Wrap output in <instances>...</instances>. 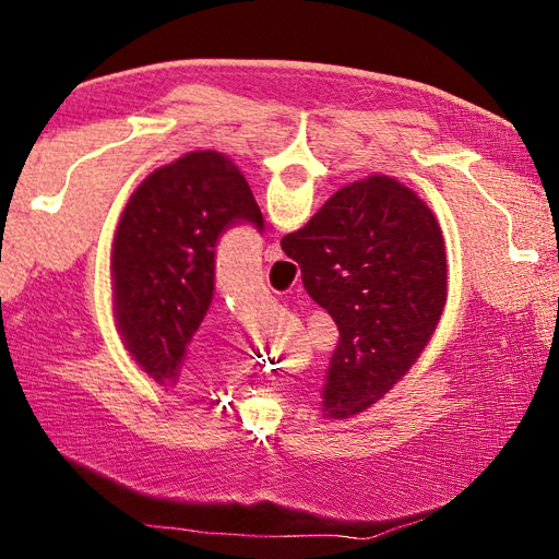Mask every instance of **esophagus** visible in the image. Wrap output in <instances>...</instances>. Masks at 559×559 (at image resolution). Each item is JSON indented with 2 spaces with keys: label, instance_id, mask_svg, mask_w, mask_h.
<instances>
[{
  "label": "esophagus",
  "instance_id": "1",
  "mask_svg": "<svg viewBox=\"0 0 559 559\" xmlns=\"http://www.w3.org/2000/svg\"><path fill=\"white\" fill-rule=\"evenodd\" d=\"M277 259H282V247L280 242H270L265 249V261H277Z\"/></svg>",
  "mask_w": 559,
  "mask_h": 559
}]
</instances>
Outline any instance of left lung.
I'll return each instance as SVG.
<instances>
[{
  "mask_svg": "<svg viewBox=\"0 0 559 559\" xmlns=\"http://www.w3.org/2000/svg\"><path fill=\"white\" fill-rule=\"evenodd\" d=\"M240 224L263 233L242 173L216 151H193L146 177L114 238L118 331L158 384L175 382L214 298V247Z\"/></svg>",
  "mask_w": 559,
  "mask_h": 559,
  "instance_id": "1",
  "label": "left lung"
}]
</instances>
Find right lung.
Here are the masks:
<instances>
[{"instance_id": "add662e5", "label": "right lung", "mask_w": 559, "mask_h": 559, "mask_svg": "<svg viewBox=\"0 0 559 559\" xmlns=\"http://www.w3.org/2000/svg\"><path fill=\"white\" fill-rule=\"evenodd\" d=\"M282 249L341 333L321 413L357 415L408 373L436 331L448 296L443 233L408 186L373 175L337 191Z\"/></svg>"}]
</instances>
